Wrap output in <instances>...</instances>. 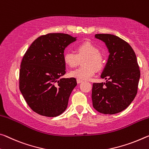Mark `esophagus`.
<instances>
[{
  "label": "esophagus",
  "instance_id": "34e87169",
  "mask_svg": "<svg viewBox=\"0 0 149 149\" xmlns=\"http://www.w3.org/2000/svg\"><path fill=\"white\" fill-rule=\"evenodd\" d=\"M82 81H82V80H81V79H77V84L81 83Z\"/></svg>",
  "mask_w": 149,
  "mask_h": 149
}]
</instances>
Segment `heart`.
Here are the masks:
<instances>
[{"label":"heart","mask_w":149,"mask_h":149,"mask_svg":"<svg viewBox=\"0 0 149 149\" xmlns=\"http://www.w3.org/2000/svg\"><path fill=\"white\" fill-rule=\"evenodd\" d=\"M83 66L71 71L70 75L74 78L86 80L89 79L95 73L96 70L102 69L104 65L103 57L97 47L89 42H85L76 47V54L72 52H66L63 56L65 65L74 68L81 60Z\"/></svg>","instance_id":"obj_1"}]
</instances>
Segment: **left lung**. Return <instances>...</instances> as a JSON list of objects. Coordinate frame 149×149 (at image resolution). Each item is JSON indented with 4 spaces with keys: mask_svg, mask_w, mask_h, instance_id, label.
Instances as JSON below:
<instances>
[{
    "mask_svg": "<svg viewBox=\"0 0 149 149\" xmlns=\"http://www.w3.org/2000/svg\"><path fill=\"white\" fill-rule=\"evenodd\" d=\"M109 52L101 75L105 83H93L92 102L94 109L103 114H115L125 109L137 93L140 70L133 48L119 37L109 34H97Z\"/></svg>",
    "mask_w": 149,
    "mask_h": 149,
    "instance_id": "1",
    "label": "left lung"
}]
</instances>
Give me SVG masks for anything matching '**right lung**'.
<instances>
[{
	"label": "right lung",
	"mask_w": 149,
	"mask_h": 149,
	"mask_svg": "<svg viewBox=\"0 0 149 149\" xmlns=\"http://www.w3.org/2000/svg\"><path fill=\"white\" fill-rule=\"evenodd\" d=\"M76 38L63 33H49L36 38L23 56L19 88L26 102L38 114L49 117L60 115L77 86L74 77L61 78L65 74L63 56Z\"/></svg>",
	"instance_id": "right-lung-1"
}]
</instances>
